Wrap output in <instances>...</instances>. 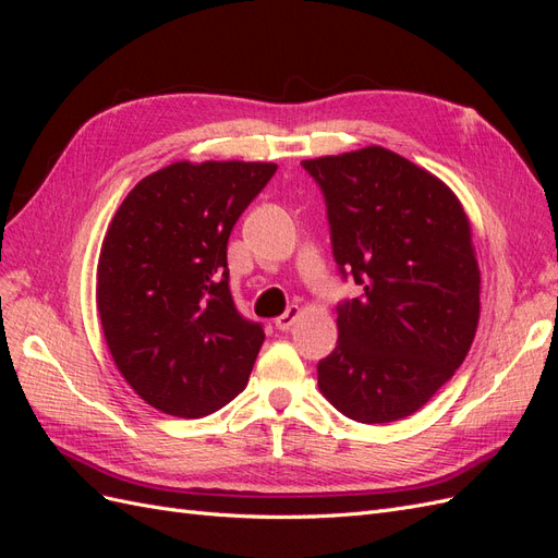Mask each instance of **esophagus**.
Masks as SVG:
<instances>
[{"instance_id": "34e87169", "label": "esophagus", "mask_w": 558, "mask_h": 558, "mask_svg": "<svg viewBox=\"0 0 558 558\" xmlns=\"http://www.w3.org/2000/svg\"><path fill=\"white\" fill-rule=\"evenodd\" d=\"M300 314H302V310H300L298 305H293V307H289V310H286V314L277 316V320H275V326H277L279 330H291V326H293V324H295V320L300 318Z\"/></svg>"}]
</instances>
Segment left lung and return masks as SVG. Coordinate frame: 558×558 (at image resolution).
<instances>
[{
    "mask_svg": "<svg viewBox=\"0 0 558 558\" xmlns=\"http://www.w3.org/2000/svg\"><path fill=\"white\" fill-rule=\"evenodd\" d=\"M324 191L332 256L361 298L337 307L318 388L344 416L391 424L440 391L480 324L470 218L445 181L384 146L302 160Z\"/></svg>",
    "mask_w": 558,
    "mask_h": 558,
    "instance_id": "obj_1",
    "label": "left lung"
}]
</instances>
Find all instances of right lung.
<instances>
[{"instance_id": "obj_1", "label": "right lung", "mask_w": 558, "mask_h": 558, "mask_svg": "<svg viewBox=\"0 0 558 558\" xmlns=\"http://www.w3.org/2000/svg\"><path fill=\"white\" fill-rule=\"evenodd\" d=\"M275 172V162L179 160L113 214L97 312L116 367L150 408L199 418L244 391L265 332L234 310L228 240Z\"/></svg>"}]
</instances>
